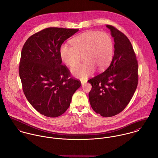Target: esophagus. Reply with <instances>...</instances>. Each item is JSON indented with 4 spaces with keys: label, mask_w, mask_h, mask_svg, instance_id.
Segmentation results:
<instances>
[{
    "label": "esophagus",
    "mask_w": 158,
    "mask_h": 158,
    "mask_svg": "<svg viewBox=\"0 0 158 158\" xmlns=\"http://www.w3.org/2000/svg\"><path fill=\"white\" fill-rule=\"evenodd\" d=\"M86 83H87V81H81V84L82 85H85Z\"/></svg>",
    "instance_id": "1"
}]
</instances>
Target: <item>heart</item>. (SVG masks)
Returning <instances> with one entry per match:
<instances>
[{
  "mask_svg": "<svg viewBox=\"0 0 158 158\" xmlns=\"http://www.w3.org/2000/svg\"><path fill=\"white\" fill-rule=\"evenodd\" d=\"M72 47L63 44L59 50L63 63L73 67L83 56L84 62L71 69L75 77L85 80L93 74L97 68L104 71L111 62L114 54V43L111 36L104 32L82 33L70 41Z\"/></svg>",
  "mask_w": 158,
  "mask_h": 158,
  "instance_id": "heart-1",
  "label": "heart"
}]
</instances>
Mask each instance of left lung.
Segmentation results:
<instances>
[{
  "label": "left lung",
  "instance_id": "1",
  "mask_svg": "<svg viewBox=\"0 0 158 158\" xmlns=\"http://www.w3.org/2000/svg\"><path fill=\"white\" fill-rule=\"evenodd\" d=\"M114 38V55L107 69L89 79L92 88L90 105L102 117L116 115L127 106L138 84V63L132 46L126 35L106 25Z\"/></svg>",
  "mask_w": 158,
  "mask_h": 158
}]
</instances>
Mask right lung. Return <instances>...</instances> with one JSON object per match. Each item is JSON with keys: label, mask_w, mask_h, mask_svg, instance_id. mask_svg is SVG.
<instances>
[{"label": "right lung", "mask_w": 158, "mask_h": 158, "mask_svg": "<svg viewBox=\"0 0 158 158\" xmlns=\"http://www.w3.org/2000/svg\"><path fill=\"white\" fill-rule=\"evenodd\" d=\"M78 29L49 27L31 36L21 51L19 66L24 94L41 114L57 117L68 109L80 81L62 64L59 50Z\"/></svg>", "instance_id": "1"}]
</instances>
